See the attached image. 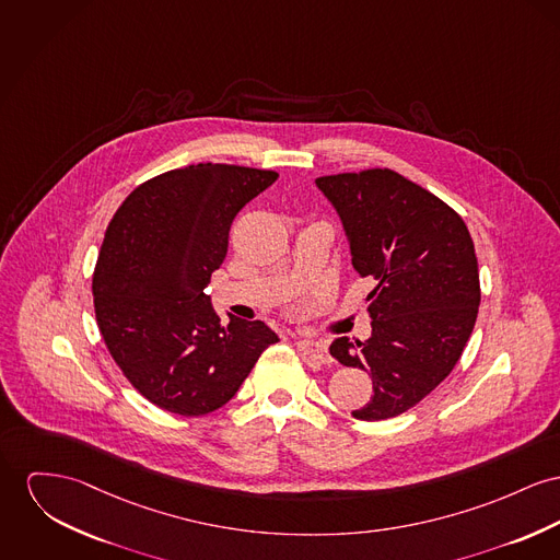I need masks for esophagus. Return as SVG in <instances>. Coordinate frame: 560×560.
Masks as SVG:
<instances>
[{
  "mask_svg": "<svg viewBox=\"0 0 560 560\" xmlns=\"http://www.w3.org/2000/svg\"><path fill=\"white\" fill-rule=\"evenodd\" d=\"M298 348L307 359H314L318 363H331V354L327 350V341L325 339L301 337L298 341Z\"/></svg>",
  "mask_w": 560,
  "mask_h": 560,
  "instance_id": "esophagus-1",
  "label": "esophagus"
}]
</instances>
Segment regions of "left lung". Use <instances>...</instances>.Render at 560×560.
<instances>
[{
  "label": "left lung",
  "instance_id": "left-lung-1",
  "mask_svg": "<svg viewBox=\"0 0 560 560\" xmlns=\"http://www.w3.org/2000/svg\"><path fill=\"white\" fill-rule=\"evenodd\" d=\"M339 217L352 267L372 278V336L337 337L329 352L372 375L359 420L413 408L454 370L480 307L474 240L463 219L427 188L390 170L316 178Z\"/></svg>",
  "mask_w": 560,
  "mask_h": 560
}]
</instances>
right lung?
Instances as JSON below:
<instances>
[{
    "label": "right lung",
    "mask_w": 560,
    "mask_h": 560,
    "mask_svg": "<svg viewBox=\"0 0 560 560\" xmlns=\"http://www.w3.org/2000/svg\"><path fill=\"white\" fill-rule=\"evenodd\" d=\"M278 174L197 163L136 188L108 224L93 276L95 316L125 377L161 410L223 408L278 336L261 320L221 323L206 287L229 226Z\"/></svg>",
    "instance_id": "add662e5"
}]
</instances>
